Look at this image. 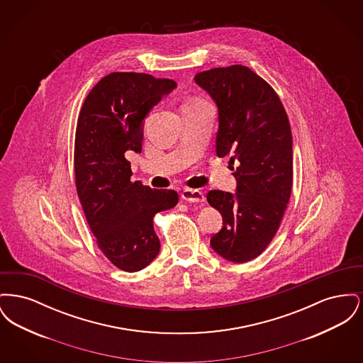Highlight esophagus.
Listing matches in <instances>:
<instances>
[{
  "mask_svg": "<svg viewBox=\"0 0 363 363\" xmlns=\"http://www.w3.org/2000/svg\"><path fill=\"white\" fill-rule=\"evenodd\" d=\"M181 197L189 203H204L206 201L204 193L199 189H184L181 193Z\"/></svg>",
  "mask_w": 363,
  "mask_h": 363,
  "instance_id": "esophagus-1",
  "label": "esophagus"
}]
</instances>
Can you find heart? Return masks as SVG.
<instances>
[{
    "instance_id": "heart-1",
    "label": "heart",
    "mask_w": 363,
    "mask_h": 363,
    "mask_svg": "<svg viewBox=\"0 0 363 363\" xmlns=\"http://www.w3.org/2000/svg\"><path fill=\"white\" fill-rule=\"evenodd\" d=\"M190 104H197V101H194V102H190Z\"/></svg>"
}]
</instances>
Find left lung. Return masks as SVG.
<instances>
[{"instance_id": "left-lung-1", "label": "left lung", "mask_w": 363, "mask_h": 363, "mask_svg": "<svg viewBox=\"0 0 363 363\" xmlns=\"http://www.w3.org/2000/svg\"><path fill=\"white\" fill-rule=\"evenodd\" d=\"M194 82L218 107L216 155H230L235 193L211 190L223 218L211 247L231 262L256 259L272 241L293 186L291 128L277 92L243 65L200 72Z\"/></svg>"}]
</instances>
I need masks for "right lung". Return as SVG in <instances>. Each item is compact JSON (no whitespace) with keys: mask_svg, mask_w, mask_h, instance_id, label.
Segmentation results:
<instances>
[{"mask_svg":"<svg viewBox=\"0 0 363 363\" xmlns=\"http://www.w3.org/2000/svg\"><path fill=\"white\" fill-rule=\"evenodd\" d=\"M177 88L170 79L114 72L94 86L74 140L76 188L99 249L117 268L138 272L160 250L154 216L178 203L175 190L132 182L126 152H141L144 120Z\"/></svg>","mask_w":363,"mask_h":363,"instance_id":"1","label":"right lung"}]
</instances>
